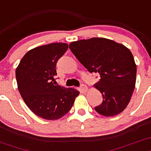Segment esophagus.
<instances>
[{
    "label": "esophagus",
    "instance_id": "esophagus-1",
    "mask_svg": "<svg viewBox=\"0 0 151 151\" xmlns=\"http://www.w3.org/2000/svg\"><path fill=\"white\" fill-rule=\"evenodd\" d=\"M81 90L83 92H84V93H86V92L88 91V87H87V86L84 85V84H81Z\"/></svg>",
    "mask_w": 151,
    "mask_h": 151
}]
</instances>
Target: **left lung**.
<instances>
[{"instance_id":"1","label":"left lung","mask_w":151,"mask_h":151,"mask_svg":"<svg viewBox=\"0 0 151 151\" xmlns=\"http://www.w3.org/2000/svg\"><path fill=\"white\" fill-rule=\"evenodd\" d=\"M69 47L90 73H97L100 80L94 85L103 96L101 104L95 107L104 116L119 114L127 107L135 86L137 67L130 50L106 38L73 42Z\"/></svg>"}]
</instances>
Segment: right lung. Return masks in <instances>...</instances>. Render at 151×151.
<instances>
[{"label":"right lung","mask_w":151,"mask_h":151,"mask_svg":"<svg viewBox=\"0 0 151 151\" xmlns=\"http://www.w3.org/2000/svg\"><path fill=\"white\" fill-rule=\"evenodd\" d=\"M68 48L66 43H52L29 50L16 70L20 94L37 116L55 120L67 114L80 92L55 86L56 64Z\"/></svg>","instance_id":"add662e5"}]
</instances>
